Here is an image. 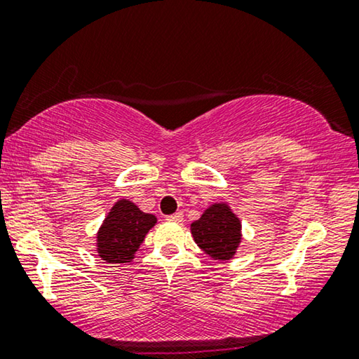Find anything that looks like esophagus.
Segmentation results:
<instances>
[{"label": "esophagus", "instance_id": "obj_1", "mask_svg": "<svg viewBox=\"0 0 359 359\" xmlns=\"http://www.w3.org/2000/svg\"><path fill=\"white\" fill-rule=\"evenodd\" d=\"M183 212H175V214H171V215H168V217H166V220H171V222H181V220H183Z\"/></svg>", "mask_w": 359, "mask_h": 359}]
</instances>
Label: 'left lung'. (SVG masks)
I'll list each match as a JSON object with an SVG mask.
<instances>
[{
    "instance_id": "left-lung-1",
    "label": "left lung",
    "mask_w": 359,
    "mask_h": 359,
    "mask_svg": "<svg viewBox=\"0 0 359 359\" xmlns=\"http://www.w3.org/2000/svg\"><path fill=\"white\" fill-rule=\"evenodd\" d=\"M194 242L212 259L227 262L242 242V222L227 203H215L191 224Z\"/></svg>"
}]
</instances>
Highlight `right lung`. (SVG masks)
Segmentation results:
<instances>
[{
	"instance_id": "add662e5",
	"label": "right lung",
	"mask_w": 359,
	"mask_h": 359,
	"mask_svg": "<svg viewBox=\"0 0 359 359\" xmlns=\"http://www.w3.org/2000/svg\"><path fill=\"white\" fill-rule=\"evenodd\" d=\"M156 224L154 214L142 212L129 199H119L102 220L96 252L106 263H130L145 235Z\"/></svg>"
}]
</instances>
